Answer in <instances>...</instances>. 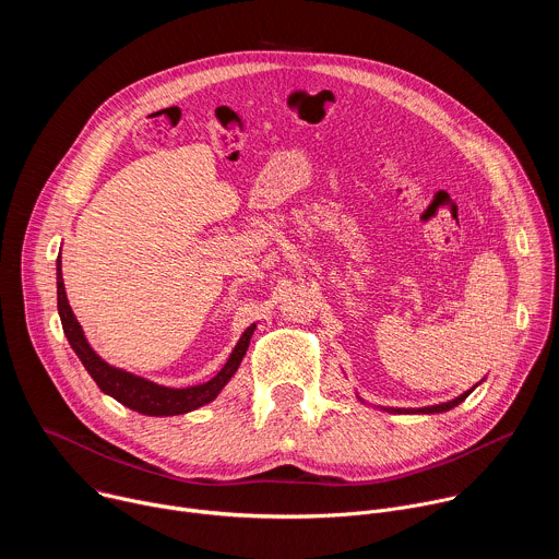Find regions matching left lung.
Returning a JSON list of instances; mask_svg holds the SVG:
<instances>
[{"label":"left lung","instance_id":"8db88e82","mask_svg":"<svg viewBox=\"0 0 559 559\" xmlns=\"http://www.w3.org/2000/svg\"><path fill=\"white\" fill-rule=\"evenodd\" d=\"M473 389H475V386H473ZM473 389L460 393L457 397H453V401H449V403H440V405H431V407H420V409H395V407H389V409H384V412H389V414H442V412H449V409L457 407L460 403H464L466 395H468ZM360 401H362V397H360ZM362 403H365V401H362Z\"/></svg>","mask_w":559,"mask_h":559}]
</instances>
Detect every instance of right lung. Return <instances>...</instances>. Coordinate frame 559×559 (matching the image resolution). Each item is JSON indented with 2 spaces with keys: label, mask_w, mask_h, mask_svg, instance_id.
I'll list each match as a JSON object with an SVG mask.
<instances>
[{
  "label": "right lung",
  "mask_w": 559,
  "mask_h": 559,
  "mask_svg": "<svg viewBox=\"0 0 559 559\" xmlns=\"http://www.w3.org/2000/svg\"><path fill=\"white\" fill-rule=\"evenodd\" d=\"M57 309H59V318H61V328L63 334L72 347V352L82 360V365L86 367V371L93 376V380L97 382V386L112 395L117 403H121L123 407L143 414V416H181L188 412H194L207 403H212L214 397L221 393V389L231 380V376L236 373L238 365H241L248 347H250V338L257 330V325H250L243 336L238 338L236 347L231 349L227 362L223 365V369L210 378L207 382L194 384V386H183V389H175V386H164L156 384L147 378L134 376L130 371H123L119 367L108 365L86 341L82 325L74 318L68 298H66V287H63V278H61V261L57 259Z\"/></svg>",
  "instance_id": "add662e5"
}]
</instances>
